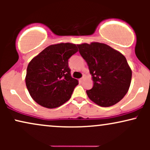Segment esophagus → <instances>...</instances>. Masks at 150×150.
<instances>
[{"instance_id":"obj_1","label":"esophagus","mask_w":150,"mask_h":150,"mask_svg":"<svg viewBox=\"0 0 150 150\" xmlns=\"http://www.w3.org/2000/svg\"><path fill=\"white\" fill-rule=\"evenodd\" d=\"M83 80H84V77H82V78H80V82H82V81H83Z\"/></svg>"}]
</instances>
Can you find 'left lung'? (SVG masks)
<instances>
[{"instance_id":"obj_1","label":"left lung","mask_w":150,"mask_h":150,"mask_svg":"<svg viewBox=\"0 0 150 150\" xmlns=\"http://www.w3.org/2000/svg\"><path fill=\"white\" fill-rule=\"evenodd\" d=\"M92 74L94 85L87 96L102 107L116 104L128 92L132 71L123 54L101 43L77 45Z\"/></svg>"}]
</instances>
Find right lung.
I'll return each instance as SVG.
<instances>
[{"label":"right lung","mask_w":150,"mask_h":150,"mask_svg":"<svg viewBox=\"0 0 150 150\" xmlns=\"http://www.w3.org/2000/svg\"><path fill=\"white\" fill-rule=\"evenodd\" d=\"M77 51L76 45L70 43L54 44L30 62L26 86L37 104L53 108L70 99L78 80L71 77L68 59Z\"/></svg>","instance_id":"obj_1"}]
</instances>
